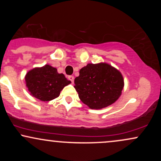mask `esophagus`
I'll return each mask as SVG.
<instances>
[{"label": "esophagus", "mask_w": 161, "mask_h": 161, "mask_svg": "<svg viewBox=\"0 0 161 161\" xmlns=\"http://www.w3.org/2000/svg\"><path fill=\"white\" fill-rule=\"evenodd\" d=\"M68 79H69V80L71 81L72 83L74 82V76H73V75H69V76H68Z\"/></svg>", "instance_id": "1"}]
</instances>
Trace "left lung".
Wrapping results in <instances>:
<instances>
[{
    "instance_id": "left-lung-1",
    "label": "left lung",
    "mask_w": 161,
    "mask_h": 161,
    "mask_svg": "<svg viewBox=\"0 0 161 161\" xmlns=\"http://www.w3.org/2000/svg\"><path fill=\"white\" fill-rule=\"evenodd\" d=\"M74 83L79 99L91 109L97 110L114 104L124 86L120 72L105 63L87 64L79 70Z\"/></svg>"
}]
</instances>
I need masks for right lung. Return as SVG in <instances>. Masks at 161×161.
<instances>
[{"label": "right lung", "mask_w": 161, "mask_h": 161, "mask_svg": "<svg viewBox=\"0 0 161 161\" xmlns=\"http://www.w3.org/2000/svg\"><path fill=\"white\" fill-rule=\"evenodd\" d=\"M25 84L30 95L42 101H49L60 95L64 87L71 82L57 69L46 64L31 69L25 76Z\"/></svg>", "instance_id": "obj_1"}]
</instances>
